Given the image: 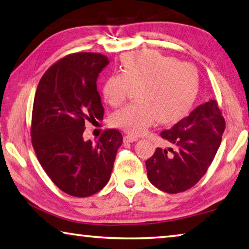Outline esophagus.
<instances>
[{"label":"esophagus","mask_w":249,"mask_h":249,"mask_svg":"<svg viewBox=\"0 0 249 249\" xmlns=\"http://www.w3.org/2000/svg\"><path fill=\"white\" fill-rule=\"evenodd\" d=\"M138 138L133 136V135H126V136H124V142H136Z\"/></svg>","instance_id":"esophagus-1"}]
</instances>
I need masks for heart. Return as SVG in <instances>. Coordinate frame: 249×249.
Returning a JSON list of instances; mask_svg holds the SVG:
<instances>
[{
    "instance_id": "b5f03b06",
    "label": "heart",
    "mask_w": 249,
    "mask_h": 249,
    "mask_svg": "<svg viewBox=\"0 0 249 249\" xmlns=\"http://www.w3.org/2000/svg\"><path fill=\"white\" fill-rule=\"evenodd\" d=\"M132 89L138 102L112 116V124L130 134H142L156 121L170 124L182 119L192 107L199 90L196 69L188 62L155 52L127 53L122 58L121 73L108 75L102 94L111 107H120Z\"/></svg>"
}]
</instances>
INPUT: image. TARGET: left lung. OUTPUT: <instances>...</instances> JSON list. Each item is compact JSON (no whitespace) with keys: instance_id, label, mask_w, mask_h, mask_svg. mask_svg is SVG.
Instances as JSON below:
<instances>
[{"instance_id":"8db88e82","label":"left lung","mask_w":249,"mask_h":249,"mask_svg":"<svg viewBox=\"0 0 249 249\" xmlns=\"http://www.w3.org/2000/svg\"><path fill=\"white\" fill-rule=\"evenodd\" d=\"M225 120L216 100L201 104L160 136L172 146L156 148L146 160L151 183L167 193L187 191L199 182L221 145Z\"/></svg>"}]
</instances>
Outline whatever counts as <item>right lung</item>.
<instances>
[{
  "instance_id": "add662e5",
  "label": "right lung",
  "mask_w": 249,
  "mask_h": 249,
  "mask_svg": "<svg viewBox=\"0 0 249 249\" xmlns=\"http://www.w3.org/2000/svg\"><path fill=\"white\" fill-rule=\"evenodd\" d=\"M107 56L94 53L67 54L41 77L34 99L32 145L39 163L61 191L87 197L105 187L123 136L104 130L96 144L84 141V125L102 120L104 108L96 79Z\"/></svg>"
}]
</instances>
